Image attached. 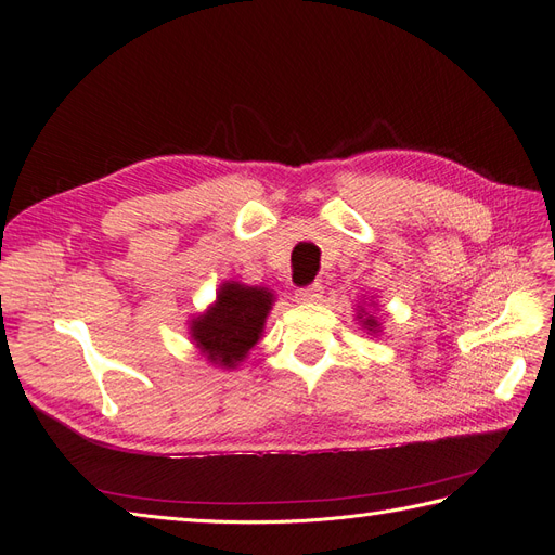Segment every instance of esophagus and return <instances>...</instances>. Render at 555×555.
I'll list each match as a JSON object with an SVG mask.
<instances>
[{"label": "esophagus", "mask_w": 555, "mask_h": 555, "mask_svg": "<svg viewBox=\"0 0 555 555\" xmlns=\"http://www.w3.org/2000/svg\"><path fill=\"white\" fill-rule=\"evenodd\" d=\"M324 298V287L322 284H310V287H304L296 292L298 304H319Z\"/></svg>", "instance_id": "1"}]
</instances>
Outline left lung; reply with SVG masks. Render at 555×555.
<instances>
[{
	"mask_svg": "<svg viewBox=\"0 0 555 555\" xmlns=\"http://www.w3.org/2000/svg\"><path fill=\"white\" fill-rule=\"evenodd\" d=\"M375 308H377L375 300H371V304L357 306V319H359V324H361L367 333H371V335H379V333H382V322L375 317Z\"/></svg>",
	"mask_w": 555,
	"mask_h": 555,
	"instance_id": "8db88e82",
	"label": "left lung"
}]
</instances>
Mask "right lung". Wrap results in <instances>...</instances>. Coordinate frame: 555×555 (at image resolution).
I'll return each instance as SVG.
<instances>
[{
    "mask_svg": "<svg viewBox=\"0 0 555 555\" xmlns=\"http://www.w3.org/2000/svg\"><path fill=\"white\" fill-rule=\"evenodd\" d=\"M273 304L275 294L268 287L224 280L212 304L190 319V338L210 365L233 371L261 340Z\"/></svg>",
    "mask_w": 555,
    "mask_h": 555,
    "instance_id": "add662e5",
    "label": "right lung"
}]
</instances>
